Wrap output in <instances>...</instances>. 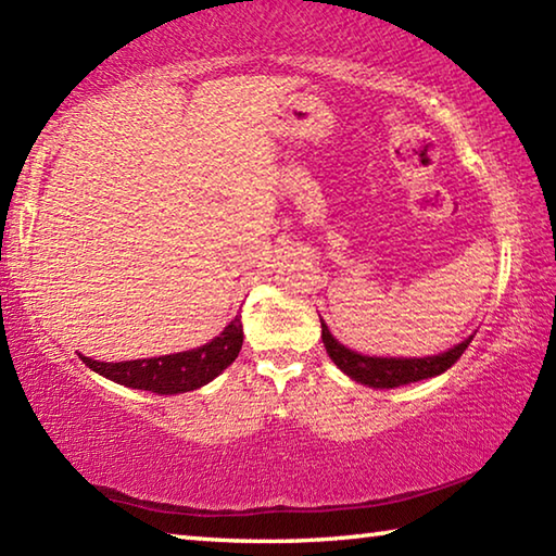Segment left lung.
I'll return each instance as SVG.
<instances>
[{"instance_id": "8db88e82", "label": "left lung", "mask_w": 556, "mask_h": 556, "mask_svg": "<svg viewBox=\"0 0 556 556\" xmlns=\"http://www.w3.org/2000/svg\"><path fill=\"white\" fill-rule=\"evenodd\" d=\"M321 338H324L326 353L331 355V361L348 375V378H353L361 384H368V388H380V390L437 378V375L446 372L451 365L464 355L468 343L473 341V336H468L464 343L448 348L446 353L429 355V357H375V355L370 357V355H361L351 351V348H345L343 343H338L331 336V331H328V326L324 324V318H321Z\"/></svg>"}]
</instances>
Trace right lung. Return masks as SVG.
<instances>
[{
	"instance_id": "right-lung-1",
	"label": "right lung",
	"mask_w": 556,
	"mask_h": 556,
	"mask_svg": "<svg viewBox=\"0 0 556 556\" xmlns=\"http://www.w3.org/2000/svg\"><path fill=\"white\" fill-rule=\"evenodd\" d=\"M240 348L242 321L240 316H235L232 321L225 326V331L220 336H215L211 343H205L201 348H193V351L125 363H100L86 355H80V361L86 363L90 370L100 372L102 378L125 384V388L149 390L156 394H178L199 390L213 378H218L235 357H238Z\"/></svg>"
}]
</instances>
